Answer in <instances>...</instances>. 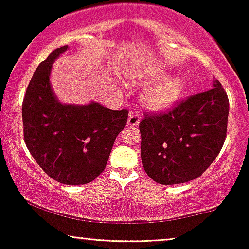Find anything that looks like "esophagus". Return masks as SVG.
I'll return each instance as SVG.
<instances>
[{
	"mask_svg": "<svg viewBox=\"0 0 249 249\" xmlns=\"http://www.w3.org/2000/svg\"><path fill=\"white\" fill-rule=\"evenodd\" d=\"M139 121H141V115H139L137 112H130L128 117V125L130 127H136L138 125Z\"/></svg>",
	"mask_w": 249,
	"mask_h": 249,
	"instance_id": "34e87169",
	"label": "esophagus"
}]
</instances>
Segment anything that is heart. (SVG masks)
I'll list each match as a JSON object with an SVG mask.
<instances>
[{"label": "heart", "mask_w": 249, "mask_h": 249, "mask_svg": "<svg viewBox=\"0 0 249 249\" xmlns=\"http://www.w3.org/2000/svg\"><path fill=\"white\" fill-rule=\"evenodd\" d=\"M185 88L186 80L182 77L161 80L145 91V103L154 110H163V108L170 107L181 97Z\"/></svg>", "instance_id": "b5f03b06"}]
</instances>
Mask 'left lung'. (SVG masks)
Segmentation results:
<instances>
[{"label":"left lung","instance_id":"8db88e82","mask_svg":"<svg viewBox=\"0 0 249 249\" xmlns=\"http://www.w3.org/2000/svg\"><path fill=\"white\" fill-rule=\"evenodd\" d=\"M213 86L164 113H146L139 122L142 165L154 181H190L219 155L227 137L229 100L219 80Z\"/></svg>","mask_w":249,"mask_h":249}]
</instances>
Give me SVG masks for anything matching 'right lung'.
<instances>
[{
  "label": "right lung",
  "instance_id": "right-lung-1",
  "mask_svg": "<svg viewBox=\"0 0 249 249\" xmlns=\"http://www.w3.org/2000/svg\"><path fill=\"white\" fill-rule=\"evenodd\" d=\"M68 45L39 63L22 102L23 139L43 171L64 185H85L101 175L112 146L125 127L128 110L113 111L96 102L62 104L50 83L54 61Z\"/></svg>",
  "mask_w": 249,
  "mask_h": 249
}]
</instances>
